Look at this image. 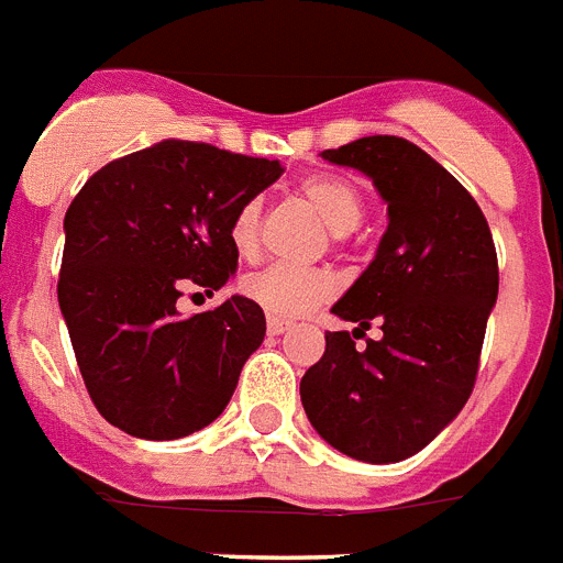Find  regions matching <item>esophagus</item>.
Returning <instances> with one entry per match:
<instances>
[{
	"label": "esophagus",
	"mask_w": 563,
	"mask_h": 563,
	"mask_svg": "<svg viewBox=\"0 0 563 563\" xmlns=\"http://www.w3.org/2000/svg\"><path fill=\"white\" fill-rule=\"evenodd\" d=\"M285 330H290V321L278 319V316H267V333L271 335H282Z\"/></svg>",
	"instance_id": "34e87169"
}]
</instances>
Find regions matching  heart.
<instances>
[{"mask_svg":"<svg viewBox=\"0 0 563 563\" xmlns=\"http://www.w3.org/2000/svg\"><path fill=\"white\" fill-rule=\"evenodd\" d=\"M299 196L305 205L319 213L321 222L333 230L335 242H344V235L362 224L364 199L353 181L341 179V176H310L299 185ZM258 222H262V208L256 199L244 201L230 219V244L239 256L256 253ZM242 287L247 299L256 301L271 316L296 319L333 296V276L321 267L271 264V267L250 273Z\"/></svg>","mask_w":563,"mask_h":563,"instance_id":"heart-1","label":"heart"}]
</instances>
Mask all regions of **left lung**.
I'll return each instance as SVG.
<instances>
[{
	"label": "left lung",
	"mask_w": 563,
	"mask_h": 563,
	"mask_svg": "<svg viewBox=\"0 0 563 563\" xmlns=\"http://www.w3.org/2000/svg\"><path fill=\"white\" fill-rule=\"evenodd\" d=\"M321 156L355 167L387 201L376 258L333 305L355 333H328L301 378V405L321 439L367 464L424 450L467 405L498 258L482 208L453 173L398 136H364ZM376 320L383 335L355 349Z\"/></svg>",
	"instance_id": "1"
}]
</instances>
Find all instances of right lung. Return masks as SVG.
<instances>
[{
  "label": "right lung",
  "instance_id": "add662e5",
  "mask_svg": "<svg viewBox=\"0 0 563 563\" xmlns=\"http://www.w3.org/2000/svg\"><path fill=\"white\" fill-rule=\"evenodd\" d=\"M285 173L271 158L165 142L96 170L65 213L59 307L96 410L128 435L170 441L222 416L262 307L244 296L196 316L190 285H228L239 253L230 219Z\"/></svg>",
  "mask_w": 563,
  "mask_h": 563
}]
</instances>
